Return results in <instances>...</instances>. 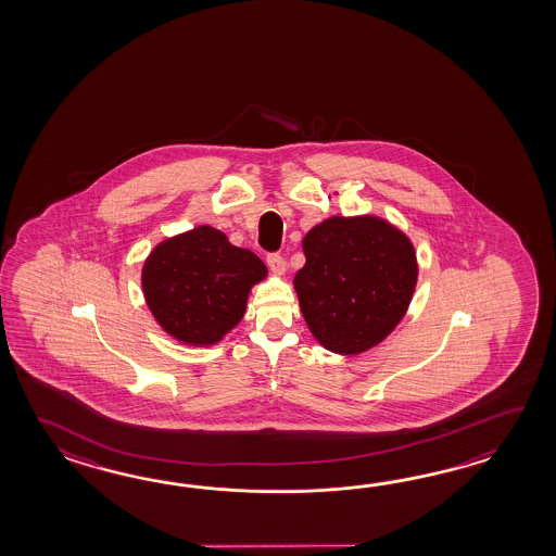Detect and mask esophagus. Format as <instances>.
I'll return each instance as SVG.
<instances>
[{"instance_id":"obj_1","label":"esophagus","mask_w":556,"mask_h":556,"mask_svg":"<svg viewBox=\"0 0 556 556\" xmlns=\"http://www.w3.org/2000/svg\"><path fill=\"white\" fill-rule=\"evenodd\" d=\"M266 264H268V268H270L274 274H278V276L286 273V261H283V256L276 254V252L266 256Z\"/></svg>"}]
</instances>
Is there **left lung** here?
Listing matches in <instances>:
<instances>
[{"mask_svg":"<svg viewBox=\"0 0 556 556\" xmlns=\"http://www.w3.org/2000/svg\"><path fill=\"white\" fill-rule=\"evenodd\" d=\"M294 278L307 328L336 354H359L390 333L412 302L409 238L376 216H331L304 238Z\"/></svg>","mask_w":556,"mask_h":556,"instance_id":"left-lung-1","label":"left lung"}]
</instances>
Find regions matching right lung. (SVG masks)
<instances>
[{"mask_svg": "<svg viewBox=\"0 0 556 556\" xmlns=\"http://www.w3.org/2000/svg\"><path fill=\"white\" fill-rule=\"evenodd\" d=\"M264 262L237 249L213 226L168 238L142 266V292L156 321L177 340L216 343L244 316Z\"/></svg>", "mask_w": 556, "mask_h": 556, "instance_id": "1", "label": "right lung"}]
</instances>
